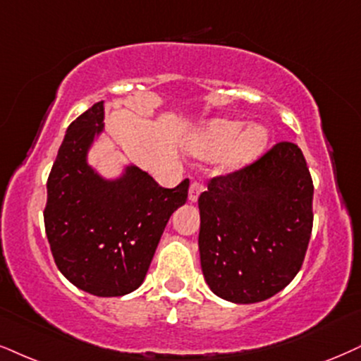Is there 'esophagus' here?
<instances>
[{"label":"esophagus","instance_id":"1","mask_svg":"<svg viewBox=\"0 0 361 361\" xmlns=\"http://www.w3.org/2000/svg\"><path fill=\"white\" fill-rule=\"evenodd\" d=\"M204 190V185L201 184V182H192L189 188V201L190 202H197L199 195H201V192Z\"/></svg>","mask_w":361,"mask_h":361}]
</instances>
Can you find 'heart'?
Here are the masks:
<instances>
[{
	"label": "heart",
	"mask_w": 361,
	"mask_h": 361,
	"mask_svg": "<svg viewBox=\"0 0 361 361\" xmlns=\"http://www.w3.org/2000/svg\"><path fill=\"white\" fill-rule=\"evenodd\" d=\"M268 145V132L261 126L244 128L241 122L212 118L204 122L185 142L188 150L201 157L219 155L221 169L234 172L249 166Z\"/></svg>",
	"instance_id": "b5f03b06"
}]
</instances>
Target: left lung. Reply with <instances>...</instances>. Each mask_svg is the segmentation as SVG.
<instances>
[{
    "label": "left lung",
    "instance_id": "1",
    "mask_svg": "<svg viewBox=\"0 0 361 361\" xmlns=\"http://www.w3.org/2000/svg\"><path fill=\"white\" fill-rule=\"evenodd\" d=\"M201 268L211 291L251 305L286 288L313 229V180L296 144L279 142L257 162L209 182L199 197Z\"/></svg>",
    "mask_w": 361,
    "mask_h": 361
}]
</instances>
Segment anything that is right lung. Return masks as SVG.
Wrapping results in <instances>:
<instances>
[{
  "mask_svg": "<svg viewBox=\"0 0 361 361\" xmlns=\"http://www.w3.org/2000/svg\"><path fill=\"white\" fill-rule=\"evenodd\" d=\"M104 118L102 100L66 128L47 182L44 229L60 273L82 291L110 298L144 283L169 219L188 201L189 180L164 189L133 164L102 176L88 152Z\"/></svg>",
  "mask_w": 361,
  "mask_h": 361,
  "instance_id": "1",
  "label": "right lung"
}]
</instances>
